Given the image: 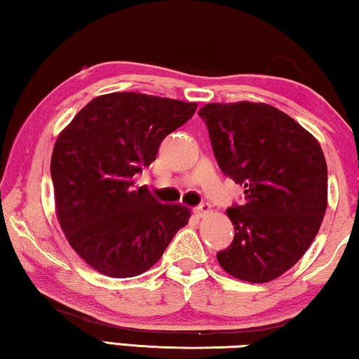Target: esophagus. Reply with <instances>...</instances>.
<instances>
[{
    "label": "esophagus",
    "instance_id": "1",
    "mask_svg": "<svg viewBox=\"0 0 359 359\" xmlns=\"http://www.w3.org/2000/svg\"><path fill=\"white\" fill-rule=\"evenodd\" d=\"M210 212H212V208L209 203H203L201 205H198V208H194V214H196L198 217H204V215L210 214Z\"/></svg>",
    "mask_w": 359,
    "mask_h": 359
}]
</instances>
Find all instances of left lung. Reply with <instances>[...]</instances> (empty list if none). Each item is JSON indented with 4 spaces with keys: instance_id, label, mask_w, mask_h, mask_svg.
I'll return each mask as SVG.
<instances>
[{
    "instance_id": "1",
    "label": "left lung",
    "mask_w": 359,
    "mask_h": 359,
    "mask_svg": "<svg viewBox=\"0 0 359 359\" xmlns=\"http://www.w3.org/2000/svg\"><path fill=\"white\" fill-rule=\"evenodd\" d=\"M199 117L223 174L245 188V201L226 210L234 239L217 253L218 263L241 280H274L302 258L323 222V150L290 115L263 102H210Z\"/></svg>"
}]
</instances>
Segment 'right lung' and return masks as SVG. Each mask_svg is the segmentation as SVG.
<instances>
[{"label":"right lung","instance_id":"add662e5","mask_svg":"<svg viewBox=\"0 0 359 359\" xmlns=\"http://www.w3.org/2000/svg\"><path fill=\"white\" fill-rule=\"evenodd\" d=\"M196 107L109 93L90 101L58 136L50 161L57 215L69 245L95 271L115 278L142 274L188 223L185 205L161 204L147 188L131 187Z\"/></svg>","mask_w":359,"mask_h":359}]
</instances>
